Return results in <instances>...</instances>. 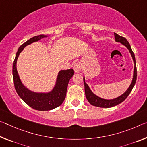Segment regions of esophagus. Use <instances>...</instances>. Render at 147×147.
<instances>
[{
  "label": "esophagus",
  "instance_id": "esophagus-1",
  "mask_svg": "<svg viewBox=\"0 0 147 147\" xmlns=\"http://www.w3.org/2000/svg\"><path fill=\"white\" fill-rule=\"evenodd\" d=\"M74 70L76 73H78L79 72L81 71V70H82V65H81V63L80 62H77L74 64Z\"/></svg>",
  "mask_w": 147,
  "mask_h": 147
}]
</instances>
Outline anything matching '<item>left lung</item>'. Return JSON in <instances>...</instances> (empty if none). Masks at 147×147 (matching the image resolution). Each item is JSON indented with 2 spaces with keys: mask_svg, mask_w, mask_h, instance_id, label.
Segmentation results:
<instances>
[{
  "mask_svg": "<svg viewBox=\"0 0 147 147\" xmlns=\"http://www.w3.org/2000/svg\"><path fill=\"white\" fill-rule=\"evenodd\" d=\"M114 34H115V38L116 42H120L122 44H123V45H124L125 47L127 48V50H129L130 54L131 55L133 61H134V74H133L131 83L130 84V85L129 86V88H127V90L125 91L124 94L120 95L119 97H116V98L113 99H106L101 98V97L97 96V95L94 94V93L92 92V90H90L89 86L86 83L85 77H84V83L85 95H86V99H87L88 102H89L91 105H92L95 106V107H102V108H110V107H115L118 104L122 103V102L127 98V97L129 95L130 93H131L137 80V68H136V58H135V55L131 50V46H130L129 42H128L127 40L124 38V37H122L120 35H118V34L116 33H114Z\"/></svg>",
  "mask_w": 147,
  "mask_h": 147,
  "instance_id": "1",
  "label": "left lung"
}]
</instances>
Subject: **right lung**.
<instances>
[{
  "label": "right lung",
  "instance_id": "obj_1",
  "mask_svg": "<svg viewBox=\"0 0 147 147\" xmlns=\"http://www.w3.org/2000/svg\"><path fill=\"white\" fill-rule=\"evenodd\" d=\"M48 36V35L44 34L34 36L23 44L18 48L13 64L12 74L16 92L20 98L25 103L32 109L38 111H50L61 105L66 97L67 86L70 79L74 75V70L73 69L61 70L58 73L54 86L52 90L48 92H32L28 89L22 83L16 67L17 60L20 53L23 50L25 46Z\"/></svg>",
  "mask_w": 147,
  "mask_h": 147
}]
</instances>
